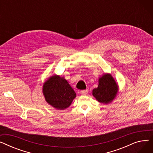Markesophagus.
<instances>
[{
  "instance_id": "34e87169",
  "label": "esophagus",
  "mask_w": 153,
  "mask_h": 153,
  "mask_svg": "<svg viewBox=\"0 0 153 153\" xmlns=\"http://www.w3.org/2000/svg\"><path fill=\"white\" fill-rule=\"evenodd\" d=\"M88 92H89V90H88V89L82 90V91H81V94L82 95H86V94L88 93Z\"/></svg>"
}]
</instances>
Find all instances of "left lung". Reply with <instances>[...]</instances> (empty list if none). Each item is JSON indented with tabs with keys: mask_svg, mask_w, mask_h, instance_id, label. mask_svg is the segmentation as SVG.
I'll return each instance as SVG.
<instances>
[{
	"mask_svg": "<svg viewBox=\"0 0 153 153\" xmlns=\"http://www.w3.org/2000/svg\"><path fill=\"white\" fill-rule=\"evenodd\" d=\"M118 86L114 78L109 74H105L99 79V85L92 91V94L99 102L108 103L117 94Z\"/></svg>",
	"mask_w": 153,
	"mask_h": 153,
	"instance_id": "8db88e82",
	"label": "left lung"
}]
</instances>
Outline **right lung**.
<instances>
[{"label":"right lung","mask_w":153,"mask_h":153,"mask_svg":"<svg viewBox=\"0 0 153 153\" xmlns=\"http://www.w3.org/2000/svg\"><path fill=\"white\" fill-rule=\"evenodd\" d=\"M43 92L46 101L59 110L68 108L76 95L66 80L59 76H53L45 82Z\"/></svg>","instance_id":"add662e5"}]
</instances>
